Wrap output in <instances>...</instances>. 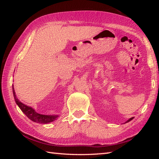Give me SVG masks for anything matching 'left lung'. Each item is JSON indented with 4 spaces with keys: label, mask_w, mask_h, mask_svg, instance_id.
Segmentation results:
<instances>
[{
    "label": "left lung",
    "mask_w": 159,
    "mask_h": 159,
    "mask_svg": "<svg viewBox=\"0 0 159 159\" xmlns=\"http://www.w3.org/2000/svg\"><path fill=\"white\" fill-rule=\"evenodd\" d=\"M133 118L134 117H131V118H130V119L129 120H128L126 121V122H125V123H127V122H128V121H131L132 120H133Z\"/></svg>",
    "instance_id": "obj_1"
}]
</instances>
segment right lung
Masks as SVG:
<instances>
[{"instance_id": "1", "label": "right lung", "mask_w": 159, "mask_h": 159, "mask_svg": "<svg viewBox=\"0 0 159 159\" xmlns=\"http://www.w3.org/2000/svg\"><path fill=\"white\" fill-rule=\"evenodd\" d=\"M12 89H13V97H14V99L17 105L19 107V108L21 109L22 112L25 113L31 120L35 121V122H37V123L48 124L50 122H52L53 121H55L57 118L59 117L58 115H56V116L55 115V116H48V115H42V114H39L38 113H37L33 108L23 104L22 102H20L18 98H17L15 90H14V87H13V85H12Z\"/></svg>"}]
</instances>
